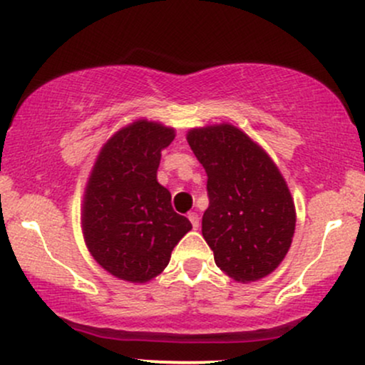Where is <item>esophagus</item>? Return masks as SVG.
<instances>
[{"mask_svg":"<svg viewBox=\"0 0 365 365\" xmlns=\"http://www.w3.org/2000/svg\"><path fill=\"white\" fill-rule=\"evenodd\" d=\"M188 220H190L192 228H199V215H197V212H188Z\"/></svg>","mask_w":365,"mask_h":365,"instance_id":"obj_1","label":"esophagus"}]
</instances>
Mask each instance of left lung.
<instances>
[{
	"label": "left lung",
	"mask_w": 365,
	"mask_h": 365,
	"mask_svg": "<svg viewBox=\"0 0 365 365\" xmlns=\"http://www.w3.org/2000/svg\"><path fill=\"white\" fill-rule=\"evenodd\" d=\"M207 173L202 235L221 271L237 282L273 273L292 245L295 206L271 158L233 125L187 135Z\"/></svg>",
	"instance_id": "left-lung-1"
}]
</instances>
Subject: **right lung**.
Instances as JSON below:
<instances>
[{"label": "right lung", "instance_id": "1", "mask_svg": "<svg viewBox=\"0 0 365 365\" xmlns=\"http://www.w3.org/2000/svg\"><path fill=\"white\" fill-rule=\"evenodd\" d=\"M175 130L139 120L116 132L99 153L83 195L82 226L92 257L108 273L145 283L168 266L190 221L177 215L158 183L161 150Z\"/></svg>", "mask_w": 365, "mask_h": 365}]
</instances>
